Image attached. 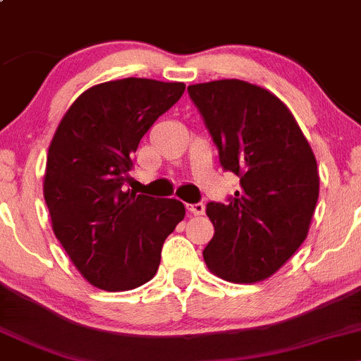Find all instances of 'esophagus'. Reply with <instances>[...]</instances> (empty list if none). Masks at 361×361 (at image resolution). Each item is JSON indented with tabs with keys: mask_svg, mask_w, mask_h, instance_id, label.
I'll use <instances>...</instances> for the list:
<instances>
[{
	"mask_svg": "<svg viewBox=\"0 0 361 361\" xmlns=\"http://www.w3.org/2000/svg\"><path fill=\"white\" fill-rule=\"evenodd\" d=\"M187 209L192 212L193 216H202L204 211H206V206L202 202H197V204H187Z\"/></svg>",
	"mask_w": 361,
	"mask_h": 361,
	"instance_id": "34e87169",
	"label": "esophagus"
}]
</instances>
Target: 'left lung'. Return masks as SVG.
<instances>
[{"label": "left lung", "mask_w": 361, "mask_h": 361, "mask_svg": "<svg viewBox=\"0 0 361 361\" xmlns=\"http://www.w3.org/2000/svg\"><path fill=\"white\" fill-rule=\"evenodd\" d=\"M219 152L223 169L240 178L228 202H209L214 237L207 268L233 283L268 279L308 235L320 178L308 140L287 105L240 79L188 86Z\"/></svg>", "instance_id": "1"}]
</instances>
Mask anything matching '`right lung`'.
<instances>
[{"instance_id":"obj_1","label":"right lung","mask_w":361,"mask_h":361,"mask_svg":"<svg viewBox=\"0 0 361 361\" xmlns=\"http://www.w3.org/2000/svg\"><path fill=\"white\" fill-rule=\"evenodd\" d=\"M183 91V82L142 78L91 86L53 135L43 181L53 233L98 289L131 290L154 279L162 244L185 218L180 200L124 188L140 140Z\"/></svg>"}]
</instances>
